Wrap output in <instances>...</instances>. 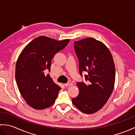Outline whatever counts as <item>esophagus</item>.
Listing matches in <instances>:
<instances>
[{"mask_svg": "<svg viewBox=\"0 0 135 135\" xmlns=\"http://www.w3.org/2000/svg\"><path fill=\"white\" fill-rule=\"evenodd\" d=\"M73 85V83L71 82H67V84H64V85L65 86H72Z\"/></svg>", "mask_w": 135, "mask_h": 135, "instance_id": "obj_1", "label": "esophagus"}]
</instances>
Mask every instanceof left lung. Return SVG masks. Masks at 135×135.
<instances>
[{
	"label": "left lung",
	"mask_w": 135,
	"mask_h": 135,
	"mask_svg": "<svg viewBox=\"0 0 135 135\" xmlns=\"http://www.w3.org/2000/svg\"><path fill=\"white\" fill-rule=\"evenodd\" d=\"M79 60V73L86 71L89 84L77 83L78 96L72 99L74 105L85 114L100 110L110 98L114 89L115 68L110 50L103 42L88 38L74 42Z\"/></svg>",
	"instance_id": "obj_1"
}]
</instances>
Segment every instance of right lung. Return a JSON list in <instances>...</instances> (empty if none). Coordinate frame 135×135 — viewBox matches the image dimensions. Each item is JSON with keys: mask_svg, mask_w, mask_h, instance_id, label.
Listing matches in <instances>:
<instances>
[{"mask_svg": "<svg viewBox=\"0 0 135 135\" xmlns=\"http://www.w3.org/2000/svg\"><path fill=\"white\" fill-rule=\"evenodd\" d=\"M70 39L57 41L41 36L31 41L20 53L16 65V81L27 104L36 110L48 108L56 101L61 89L46 72L51 59L67 45Z\"/></svg>", "mask_w": 135, "mask_h": 135, "instance_id": "add662e5", "label": "right lung"}]
</instances>
